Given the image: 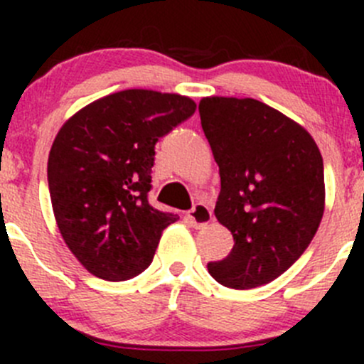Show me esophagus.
I'll list each match as a JSON object with an SVG mask.
<instances>
[{"mask_svg": "<svg viewBox=\"0 0 364 364\" xmlns=\"http://www.w3.org/2000/svg\"><path fill=\"white\" fill-rule=\"evenodd\" d=\"M188 220H190V223H192V225L196 227V229H200V227L208 225V223L211 222V220H213V213H211V209L208 208V205L196 204L188 211Z\"/></svg>", "mask_w": 364, "mask_h": 364, "instance_id": "obj_1", "label": "esophagus"}]
</instances>
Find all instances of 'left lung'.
I'll list each match as a JSON object with an SVG mask.
<instances>
[{
    "label": "left lung",
    "instance_id": "left-lung-1",
    "mask_svg": "<svg viewBox=\"0 0 364 364\" xmlns=\"http://www.w3.org/2000/svg\"><path fill=\"white\" fill-rule=\"evenodd\" d=\"M199 114L220 168L215 216L234 237L208 271L225 287H260L303 255L321 225L322 155L301 124L253 98H203Z\"/></svg>",
    "mask_w": 364,
    "mask_h": 364
}]
</instances>
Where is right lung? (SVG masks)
Here are the masks:
<instances>
[{"mask_svg": "<svg viewBox=\"0 0 364 364\" xmlns=\"http://www.w3.org/2000/svg\"><path fill=\"white\" fill-rule=\"evenodd\" d=\"M196 112L174 93L127 90L73 114L47 161L50 203L70 252L95 277L123 282L151 264L178 215L148 200L155 144Z\"/></svg>", "mask_w": 364, "mask_h": 364, "instance_id": "right-lung-1", "label": "right lung"}]
</instances>
